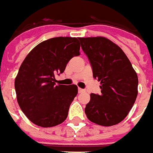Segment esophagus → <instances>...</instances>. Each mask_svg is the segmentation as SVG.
Masks as SVG:
<instances>
[{"instance_id": "1", "label": "esophagus", "mask_w": 153, "mask_h": 153, "mask_svg": "<svg viewBox=\"0 0 153 153\" xmlns=\"http://www.w3.org/2000/svg\"><path fill=\"white\" fill-rule=\"evenodd\" d=\"M78 92H79V93H85V90H84V89H81V88H78Z\"/></svg>"}]
</instances>
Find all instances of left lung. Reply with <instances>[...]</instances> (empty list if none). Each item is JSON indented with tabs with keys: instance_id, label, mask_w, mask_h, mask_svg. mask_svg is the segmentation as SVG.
<instances>
[{
	"instance_id": "obj_1",
	"label": "left lung",
	"mask_w": 153,
	"mask_h": 153,
	"mask_svg": "<svg viewBox=\"0 0 153 153\" xmlns=\"http://www.w3.org/2000/svg\"><path fill=\"white\" fill-rule=\"evenodd\" d=\"M81 45L100 81L101 94H91L85 112L94 123L111 126L126 117L138 95V76L126 53L108 38L80 37Z\"/></svg>"
}]
</instances>
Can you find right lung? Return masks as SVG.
<instances>
[{
    "mask_svg": "<svg viewBox=\"0 0 153 153\" xmlns=\"http://www.w3.org/2000/svg\"><path fill=\"white\" fill-rule=\"evenodd\" d=\"M76 37H53L38 44L23 60L14 81L17 101L27 117L36 126L52 127L65 121L78 93L76 85H55L69 60L80 55Z\"/></svg>",
    "mask_w": 153,
    "mask_h": 153,
    "instance_id": "obj_1",
    "label": "right lung"
}]
</instances>
